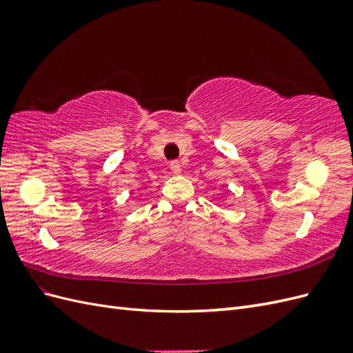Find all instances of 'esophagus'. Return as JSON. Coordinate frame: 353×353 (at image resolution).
Masks as SVG:
<instances>
[{"mask_svg": "<svg viewBox=\"0 0 353 353\" xmlns=\"http://www.w3.org/2000/svg\"><path fill=\"white\" fill-rule=\"evenodd\" d=\"M169 168H170V170H172L174 174H179L181 172V163L178 162V160H172V162L169 163Z\"/></svg>", "mask_w": 353, "mask_h": 353, "instance_id": "34e87169", "label": "esophagus"}]
</instances>
